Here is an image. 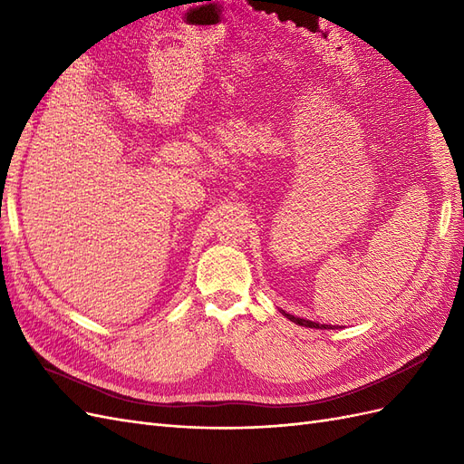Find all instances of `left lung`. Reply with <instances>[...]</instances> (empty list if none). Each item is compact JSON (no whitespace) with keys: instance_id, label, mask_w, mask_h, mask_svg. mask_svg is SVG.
I'll use <instances>...</instances> for the list:
<instances>
[{"instance_id":"1","label":"left lung","mask_w":464,"mask_h":464,"mask_svg":"<svg viewBox=\"0 0 464 464\" xmlns=\"http://www.w3.org/2000/svg\"><path fill=\"white\" fill-rule=\"evenodd\" d=\"M280 312H283V315L288 317L292 323H296V325H302V327H310V329H336V327H339V325H336V327H333V325H321V323H315V321H310V319H302V317H296V315H292V314H286L285 310H280Z\"/></svg>"}]
</instances>
